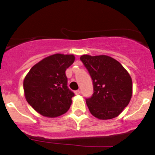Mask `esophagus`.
<instances>
[{"instance_id":"34e87169","label":"esophagus","mask_w":155,"mask_h":155,"mask_svg":"<svg viewBox=\"0 0 155 155\" xmlns=\"http://www.w3.org/2000/svg\"><path fill=\"white\" fill-rule=\"evenodd\" d=\"M75 94H81V91L80 90H77V91H74Z\"/></svg>"}]
</instances>
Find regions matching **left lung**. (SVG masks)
<instances>
[{
    "label": "left lung",
    "instance_id": "1",
    "mask_svg": "<svg viewBox=\"0 0 155 155\" xmlns=\"http://www.w3.org/2000/svg\"><path fill=\"white\" fill-rule=\"evenodd\" d=\"M80 60L92 79L94 93L85 99L90 113L103 120L118 116L132 96V79L128 72L108 56L83 55Z\"/></svg>",
    "mask_w": 155,
    "mask_h": 155
}]
</instances>
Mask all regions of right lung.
<instances>
[{
	"mask_svg": "<svg viewBox=\"0 0 155 155\" xmlns=\"http://www.w3.org/2000/svg\"><path fill=\"white\" fill-rule=\"evenodd\" d=\"M74 59V55L53 54L34 65L25 78L26 101L42 116L57 117L71 107L74 93L68 88L65 71Z\"/></svg>",
	"mask_w": 155,
	"mask_h": 155,
	"instance_id": "obj_1",
	"label": "right lung"
}]
</instances>
